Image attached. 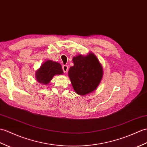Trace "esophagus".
<instances>
[{"label": "esophagus", "mask_w": 147, "mask_h": 147, "mask_svg": "<svg viewBox=\"0 0 147 147\" xmlns=\"http://www.w3.org/2000/svg\"><path fill=\"white\" fill-rule=\"evenodd\" d=\"M63 70L64 71V73H67L68 71V66L67 65H63Z\"/></svg>", "instance_id": "esophagus-1"}]
</instances>
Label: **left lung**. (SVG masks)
Returning a JSON list of instances; mask_svg holds the SVG:
<instances>
[{
    "label": "left lung",
    "instance_id": "left-lung-1",
    "mask_svg": "<svg viewBox=\"0 0 147 147\" xmlns=\"http://www.w3.org/2000/svg\"><path fill=\"white\" fill-rule=\"evenodd\" d=\"M74 66L68 75L74 91L78 94L84 95L96 89L103 77V68L93 53L86 56L74 57Z\"/></svg>",
    "mask_w": 147,
    "mask_h": 147
}]
</instances>
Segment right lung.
Here are the masks:
<instances>
[{
    "label": "right lung",
    "mask_w": 147,
    "mask_h": 147,
    "mask_svg": "<svg viewBox=\"0 0 147 147\" xmlns=\"http://www.w3.org/2000/svg\"><path fill=\"white\" fill-rule=\"evenodd\" d=\"M63 71L60 64L53 61H47L43 63L39 69L36 71L37 81L44 84H48L56 74H62Z\"/></svg>",
    "instance_id": "obj_1"
}]
</instances>
